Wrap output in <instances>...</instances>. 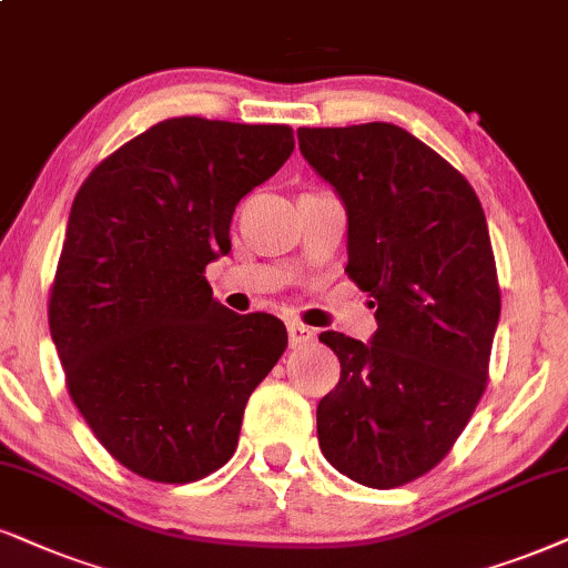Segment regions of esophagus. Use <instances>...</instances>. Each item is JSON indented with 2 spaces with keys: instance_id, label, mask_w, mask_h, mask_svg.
Wrapping results in <instances>:
<instances>
[{
  "instance_id": "obj_1",
  "label": "esophagus",
  "mask_w": 568,
  "mask_h": 568,
  "mask_svg": "<svg viewBox=\"0 0 568 568\" xmlns=\"http://www.w3.org/2000/svg\"><path fill=\"white\" fill-rule=\"evenodd\" d=\"M288 337H291V346H306V343H312L314 337H317V333H314L312 327L301 325V322H291L288 325Z\"/></svg>"
}]
</instances>
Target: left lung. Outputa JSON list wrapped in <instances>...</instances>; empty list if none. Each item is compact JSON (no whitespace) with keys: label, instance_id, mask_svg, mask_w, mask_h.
Instances as JSON below:
<instances>
[{"label":"left lung","instance_id":"obj_1","mask_svg":"<svg viewBox=\"0 0 568 568\" xmlns=\"http://www.w3.org/2000/svg\"><path fill=\"white\" fill-rule=\"evenodd\" d=\"M298 146L346 204V272L377 306L372 343L320 335L341 358L320 448L390 490L448 456L487 387L500 285L485 212L454 164L393 123L298 128Z\"/></svg>","mask_w":568,"mask_h":568}]
</instances>
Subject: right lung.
I'll return each mask as SVG.
<instances>
[{
	"label": "right lung",
	"instance_id": "add662e5",
	"mask_svg": "<svg viewBox=\"0 0 568 568\" xmlns=\"http://www.w3.org/2000/svg\"><path fill=\"white\" fill-rule=\"evenodd\" d=\"M291 125L162 120L75 193L49 291L68 393L133 475L185 485L235 454L243 408L288 346L272 314H235L204 270L235 204L283 168Z\"/></svg>",
	"mask_w": 568,
	"mask_h": 568
}]
</instances>
